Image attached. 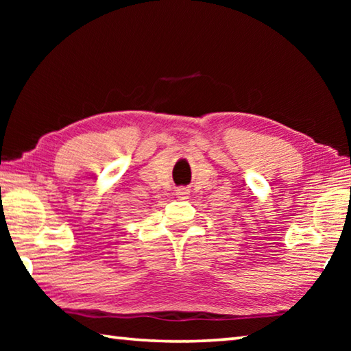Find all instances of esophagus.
<instances>
[{"label":"esophagus","instance_id":"1","mask_svg":"<svg viewBox=\"0 0 351 351\" xmlns=\"http://www.w3.org/2000/svg\"><path fill=\"white\" fill-rule=\"evenodd\" d=\"M189 193H190V190L187 187H180L176 190V195L180 199H186L189 197Z\"/></svg>","mask_w":351,"mask_h":351}]
</instances>
